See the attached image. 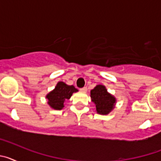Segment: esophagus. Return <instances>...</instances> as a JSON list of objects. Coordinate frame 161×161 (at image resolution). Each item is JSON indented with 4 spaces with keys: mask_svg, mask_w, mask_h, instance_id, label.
<instances>
[{
    "mask_svg": "<svg viewBox=\"0 0 161 161\" xmlns=\"http://www.w3.org/2000/svg\"><path fill=\"white\" fill-rule=\"evenodd\" d=\"M80 90L82 91V92H86V91H87V87H83V88H81V89H80Z\"/></svg>",
    "mask_w": 161,
    "mask_h": 161,
    "instance_id": "34e87169",
    "label": "esophagus"
}]
</instances>
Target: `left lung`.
I'll return each mask as SVG.
<instances>
[{
  "mask_svg": "<svg viewBox=\"0 0 161 161\" xmlns=\"http://www.w3.org/2000/svg\"><path fill=\"white\" fill-rule=\"evenodd\" d=\"M90 97L96 105L97 112L100 114H107L114 107L115 98L108 93L103 85H97L91 90Z\"/></svg>",
  "mask_w": 161,
  "mask_h": 161,
  "instance_id": "8db88e82",
  "label": "left lung"
}]
</instances>
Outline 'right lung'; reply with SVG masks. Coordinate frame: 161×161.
I'll return each instance as SVG.
<instances>
[{
    "label": "right lung",
    "instance_id": "add662e5",
    "mask_svg": "<svg viewBox=\"0 0 161 161\" xmlns=\"http://www.w3.org/2000/svg\"><path fill=\"white\" fill-rule=\"evenodd\" d=\"M75 92H77V89L73 85H68L64 82H59L55 89L47 95L48 104L53 109H61L64 107V103Z\"/></svg>",
    "mask_w": 161,
    "mask_h": 161
}]
</instances>
